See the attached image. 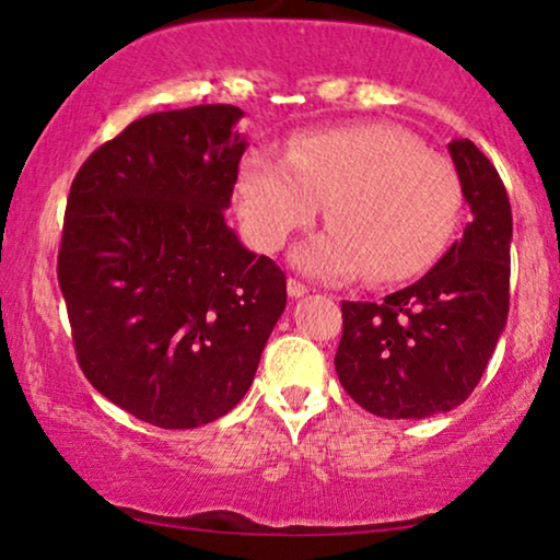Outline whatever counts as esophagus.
I'll use <instances>...</instances> for the list:
<instances>
[{"label":"esophagus","mask_w":560,"mask_h":560,"mask_svg":"<svg viewBox=\"0 0 560 560\" xmlns=\"http://www.w3.org/2000/svg\"><path fill=\"white\" fill-rule=\"evenodd\" d=\"M305 293H308V288H305L303 282H298V280H293V278L288 280V295H290V298H303Z\"/></svg>","instance_id":"1"}]
</instances>
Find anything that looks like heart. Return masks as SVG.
Instances as JSON below:
<instances>
[{
  "mask_svg": "<svg viewBox=\"0 0 560 560\" xmlns=\"http://www.w3.org/2000/svg\"><path fill=\"white\" fill-rule=\"evenodd\" d=\"M326 203L331 226L293 252L311 278L405 280L425 270L454 232L462 188L446 160L387 125L298 135L285 158L242 160L236 206L249 242L278 252Z\"/></svg>",
  "mask_w": 560,
  "mask_h": 560,
  "instance_id": "1",
  "label": "heart"
}]
</instances>
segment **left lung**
Instances as JSON below:
<instances>
[{"label":"left lung","instance_id":"8db88e82","mask_svg":"<svg viewBox=\"0 0 560 560\" xmlns=\"http://www.w3.org/2000/svg\"><path fill=\"white\" fill-rule=\"evenodd\" d=\"M471 219L462 240L382 303L343 301L336 374L364 410L423 420L479 385L508 324L512 209L500 173L471 140H451Z\"/></svg>","mask_w":560,"mask_h":560}]
</instances>
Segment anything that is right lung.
I'll return each mask as SVG.
<instances>
[{"label": "right lung", "mask_w": 560, "mask_h": 560, "mask_svg": "<svg viewBox=\"0 0 560 560\" xmlns=\"http://www.w3.org/2000/svg\"><path fill=\"white\" fill-rule=\"evenodd\" d=\"M240 106L137 119L75 173L58 252L75 354L106 400L158 428L226 416L285 311V275L226 224Z\"/></svg>", "instance_id": "1"}]
</instances>
